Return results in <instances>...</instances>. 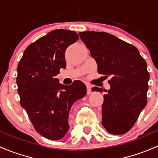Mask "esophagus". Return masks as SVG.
<instances>
[{
	"label": "esophagus",
	"mask_w": 158,
	"mask_h": 158,
	"mask_svg": "<svg viewBox=\"0 0 158 158\" xmlns=\"http://www.w3.org/2000/svg\"><path fill=\"white\" fill-rule=\"evenodd\" d=\"M86 88H87V94H91L92 91H91V85H86Z\"/></svg>",
	"instance_id": "34e87169"
}]
</instances>
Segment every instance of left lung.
<instances>
[{"instance_id":"1","label":"left lung","mask_w":158,"mask_h":158,"mask_svg":"<svg viewBox=\"0 0 158 158\" xmlns=\"http://www.w3.org/2000/svg\"><path fill=\"white\" fill-rule=\"evenodd\" d=\"M105 79L110 76V89L106 92L102 107V124L112 135H123L136 122L147 105L150 75L147 63L131 44L106 32L79 33Z\"/></svg>"}]
</instances>
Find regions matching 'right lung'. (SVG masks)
<instances>
[{"label":"right lung","mask_w":158,"mask_h":158,"mask_svg":"<svg viewBox=\"0 0 158 158\" xmlns=\"http://www.w3.org/2000/svg\"><path fill=\"white\" fill-rule=\"evenodd\" d=\"M78 40L74 31L52 30L27 47L17 66L20 106L35 130L52 141L65 136L72 106L86 95V87L81 81L65 85L56 78L61 68L66 67V48Z\"/></svg>","instance_id":"1"}]
</instances>
